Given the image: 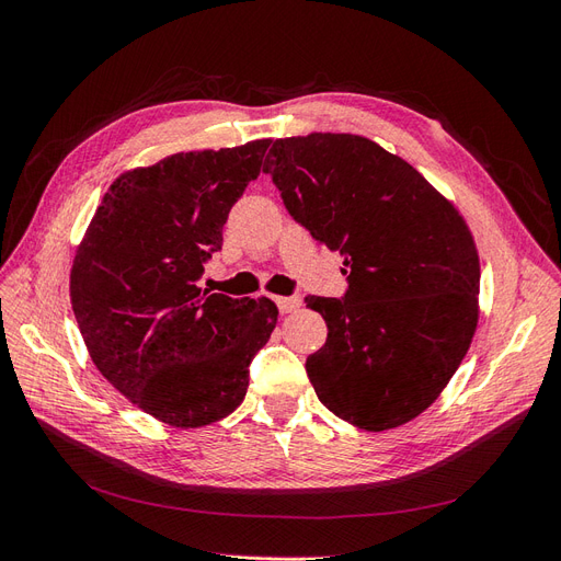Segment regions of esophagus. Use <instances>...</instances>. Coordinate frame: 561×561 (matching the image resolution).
Listing matches in <instances>:
<instances>
[{"label":"esophagus","instance_id":"1","mask_svg":"<svg viewBox=\"0 0 561 561\" xmlns=\"http://www.w3.org/2000/svg\"><path fill=\"white\" fill-rule=\"evenodd\" d=\"M274 301H276V307H278L280 313H293V311L299 309V304H301L299 297H276Z\"/></svg>","mask_w":561,"mask_h":561}]
</instances>
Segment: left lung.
Segmentation results:
<instances>
[{"label": "left lung", "instance_id": "left-lung-1", "mask_svg": "<svg viewBox=\"0 0 561 561\" xmlns=\"http://www.w3.org/2000/svg\"><path fill=\"white\" fill-rule=\"evenodd\" d=\"M264 173L295 222L344 254L346 295L307 297L328 322L307 358L318 400L375 433L412 421L478 328L480 257L463 217L416 168L351 133L276 140Z\"/></svg>", "mask_w": 561, "mask_h": 561}]
</instances>
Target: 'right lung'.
I'll return each instance as SVG.
<instances>
[{"label":"right lung","instance_id":"1","mask_svg":"<svg viewBox=\"0 0 561 561\" xmlns=\"http://www.w3.org/2000/svg\"><path fill=\"white\" fill-rule=\"evenodd\" d=\"M268 145L182 151L118 175L77 248L70 297L91 360L168 426L229 416L276 328L271 299L208 295L196 285Z\"/></svg>","mask_w":561,"mask_h":561}]
</instances>
